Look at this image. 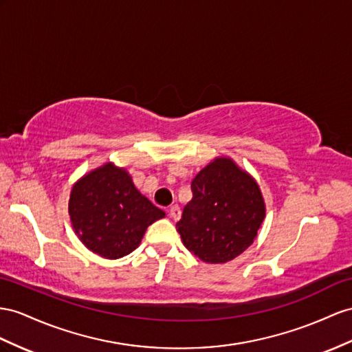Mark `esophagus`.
<instances>
[{"instance_id": "esophagus-1", "label": "esophagus", "mask_w": 352, "mask_h": 352, "mask_svg": "<svg viewBox=\"0 0 352 352\" xmlns=\"http://www.w3.org/2000/svg\"><path fill=\"white\" fill-rule=\"evenodd\" d=\"M169 215H170V219H174V220H178L179 217H182V210H179V206L178 205L170 206Z\"/></svg>"}]
</instances>
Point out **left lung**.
<instances>
[{"label":"left lung","instance_id":"1","mask_svg":"<svg viewBox=\"0 0 352 352\" xmlns=\"http://www.w3.org/2000/svg\"><path fill=\"white\" fill-rule=\"evenodd\" d=\"M193 197L177 230L184 247L217 265L230 262L253 244L266 206L256 179L229 157H217L192 182Z\"/></svg>","mask_w":352,"mask_h":352}]
</instances>
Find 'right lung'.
<instances>
[{
  "mask_svg": "<svg viewBox=\"0 0 352 352\" xmlns=\"http://www.w3.org/2000/svg\"><path fill=\"white\" fill-rule=\"evenodd\" d=\"M68 212L80 241L92 253L111 260L132 253L150 224L165 217L137 190L126 169L111 162L73 186Z\"/></svg>",
  "mask_w": 352,
  "mask_h": 352,
  "instance_id": "right-lung-1",
  "label": "right lung"
}]
</instances>
